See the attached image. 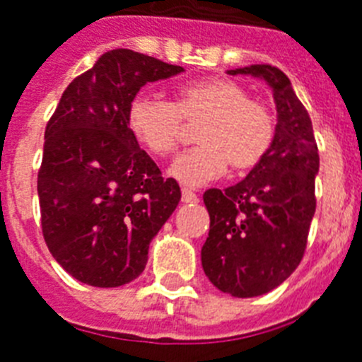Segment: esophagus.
Listing matches in <instances>:
<instances>
[{
  "instance_id": "1",
  "label": "esophagus",
  "mask_w": 362,
  "mask_h": 362,
  "mask_svg": "<svg viewBox=\"0 0 362 362\" xmlns=\"http://www.w3.org/2000/svg\"><path fill=\"white\" fill-rule=\"evenodd\" d=\"M181 202L190 203V205H192V203H198L199 198H198V194L192 192L190 188H183V190H181Z\"/></svg>"
}]
</instances>
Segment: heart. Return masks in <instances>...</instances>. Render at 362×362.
Returning <instances> with one entry per match:
<instances>
[{
	"label": "heart",
	"instance_id": "obj_1",
	"mask_svg": "<svg viewBox=\"0 0 362 362\" xmlns=\"http://www.w3.org/2000/svg\"><path fill=\"white\" fill-rule=\"evenodd\" d=\"M185 122L202 124L198 146L170 166V175L190 187L233 172L255 168L276 139V116L267 103L252 100L244 86L229 79H199L179 86L174 103L140 92L127 109V127L153 157H168L183 139Z\"/></svg>",
	"mask_w": 362,
	"mask_h": 362
}]
</instances>
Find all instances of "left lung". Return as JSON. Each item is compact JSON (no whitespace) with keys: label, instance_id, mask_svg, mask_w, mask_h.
<instances>
[{"label":"left lung","instance_id":"1","mask_svg":"<svg viewBox=\"0 0 362 362\" xmlns=\"http://www.w3.org/2000/svg\"><path fill=\"white\" fill-rule=\"evenodd\" d=\"M229 74L261 77L272 86L276 139L240 183L203 194L211 229L202 264L216 288L235 298H253L281 285L303 259L316 211L320 157L309 112L279 68L252 64Z\"/></svg>","mask_w":362,"mask_h":362}]
</instances>
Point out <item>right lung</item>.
Returning <instances> with one entry per match:
<instances>
[{
    "instance_id": "obj_1",
    "label": "right lung",
    "mask_w": 362,
    "mask_h": 362,
    "mask_svg": "<svg viewBox=\"0 0 362 362\" xmlns=\"http://www.w3.org/2000/svg\"><path fill=\"white\" fill-rule=\"evenodd\" d=\"M183 68L110 49L62 94L44 133L38 170L42 235L77 281L120 286L144 272L148 247L181 199L127 127V109L151 81Z\"/></svg>"
}]
</instances>
